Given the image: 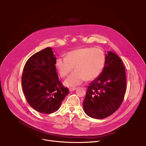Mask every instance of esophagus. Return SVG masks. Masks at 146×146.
<instances>
[{"instance_id": "34e87169", "label": "esophagus", "mask_w": 146, "mask_h": 146, "mask_svg": "<svg viewBox=\"0 0 146 146\" xmlns=\"http://www.w3.org/2000/svg\"><path fill=\"white\" fill-rule=\"evenodd\" d=\"M76 89V88H69V91L72 92V91H73V90H75Z\"/></svg>"}]
</instances>
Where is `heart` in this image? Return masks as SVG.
<instances>
[{"instance_id": "b5f03b06", "label": "heart", "mask_w": 146, "mask_h": 146, "mask_svg": "<svg viewBox=\"0 0 146 146\" xmlns=\"http://www.w3.org/2000/svg\"><path fill=\"white\" fill-rule=\"evenodd\" d=\"M105 61L104 51L99 48L83 47L69 51L66 57L56 59L55 66L61 78H64L74 67L75 71L65 80L67 86L80 85L84 81H91L99 76Z\"/></svg>"}]
</instances>
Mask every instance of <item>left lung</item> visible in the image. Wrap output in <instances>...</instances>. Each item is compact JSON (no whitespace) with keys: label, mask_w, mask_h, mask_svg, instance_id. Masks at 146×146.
Returning a JSON list of instances; mask_svg holds the SVG:
<instances>
[{"label":"left lung","mask_w":146,"mask_h":146,"mask_svg":"<svg viewBox=\"0 0 146 146\" xmlns=\"http://www.w3.org/2000/svg\"><path fill=\"white\" fill-rule=\"evenodd\" d=\"M125 67L113 52L106 54L105 66L98 78L92 81L83 101L85 112L91 118L103 119L110 116L121 106L126 91Z\"/></svg>","instance_id":"8db88e82"}]
</instances>
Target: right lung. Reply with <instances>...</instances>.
Returning <instances> with one entry per match:
<instances>
[{
  "label": "right lung",
  "instance_id": "obj_1",
  "mask_svg": "<svg viewBox=\"0 0 146 146\" xmlns=\"http://www.w3.org/2000/svg\"><path fill=\"white\" fill-rule=\"evenodd\" d=\"M56 60L52 49L45 48L31 57L23 70L22 88L27 101L42 113L57 111L68 94V89L58 80Z\"/></svg>",
  "mask_w": 146,
  "mask_h": 146
}]
</instances>
